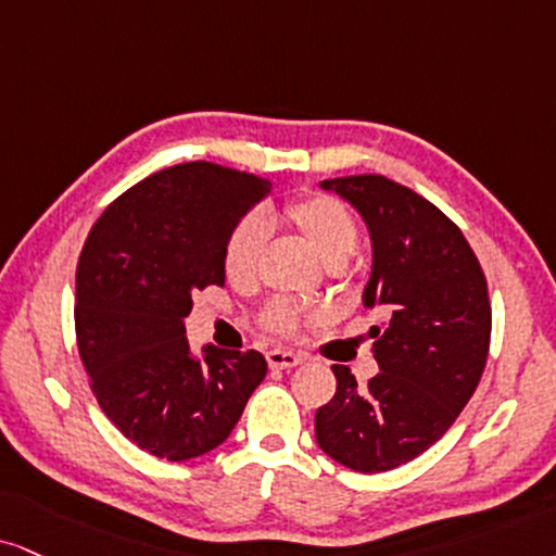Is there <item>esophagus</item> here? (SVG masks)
<instances>
[{"label":"esophagus","mask_w":556,"mask_h":556,"mask_svg":"<svg viewBox=\"0 0 556 556\" xmlns=\"http://www.w3.org/2000/svg\"><path fill=\"white\" fill-rule=\"evenodd\" d=\"M299 363H301V355L291 353V351H270V353H267V366L280 368V371H283V368H296Z\"/></svg>","instance_id":"esophagus-1"}]
</instances>
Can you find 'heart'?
I'll list each match as a JSON object with an SVG mask.
<instances>
[{
  "label": "heart",
  "instance_id": "1",
  "mask_svg": "<svg viewBox=\"0 0 556 556\" xmlns=\"http://www.w3.org/2000/svg\"><path fill=\"white\" fill-rule=\"evenodd\" d=\"M291 224L304 235L306 242L327 267L340 263L345 265L348 257L358 247V224L351 211L332 195H306L293 201L289 208ZM267 242V222L263 216L252 214L235 226L224 250L226 278L235 286L252 283L257 276L260 257H263ZM267 325L278 332H293L301 321V312L289 301H278L265 314Z\"/></svg>",
  "mask_w": 556,
  "mask_h": 556
}]
</instances>
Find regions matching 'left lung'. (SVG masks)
<instances>
[{
    "label": "left lung",
    "instance_id": "left-lung-1",
    "mask_svg": "<svg viewBox=\"0 0 556 556\" xmlns=\"http://www.w3.org/2000/svg\"><path fill=\"white\" fill-rule=\"evenodd\" d=\"M351 203L371 237L363 306L379 374L361 387L332 366L338 392L314 415L319 448L374 475L428 451L467 407L490 351L488 280L462 229L443 211L381 175L321 180Z\"/></svg>",
    "mask_w": 556,
    "mask_h": 556
}]
</instances>
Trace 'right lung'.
<instances>
[{
    "label": "right lung",
    "instance_id": "1",
    "mask_svg": "<svg viewBox=\"0 0 556 556\" xmlns=\"http://www.w3.org/2000/svg\"><path fill=\"white\" fill-rule=\"evenodd\" d=\"M273 182L211 162L162 169L108 205L77 265V345L102 413L128 441L188 462L229 438L265 379L257 351H190L193 291L224 286L235 226Z\"/></svg>",
    "mask_w": 556,
    "mask_h": 556
}]
</instances>
